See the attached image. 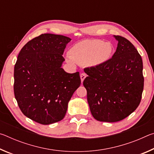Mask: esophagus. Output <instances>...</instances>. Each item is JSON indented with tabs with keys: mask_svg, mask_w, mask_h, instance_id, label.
Listing matches in <instances>:
<instances>
[{
	"mask_svg": "<svg viewBox=\"0 0 154 154\" xmlns=\"http://www.w3.org/2000/svg\"><path fill=\"white\" fill-rule=\"evenodd\" d=\"M80 77H81V81H82V83H83V80L85 79V78L86 77V74L85 73H82L80 75Z\"/></svg>",
	"mask_w": 154,
	"mask_h": 154,
	"instance_id": "esophagus-1",
	"label": "esophagus"
}]
</instances>
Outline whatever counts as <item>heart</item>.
<instances>
[{
  "mask_svg": "<svg viewBox=\"0 0 154 154\" xmlns=\"http://www.w3.org/2000/svg\"><path fill=\"white\" fill-rule=\"evenodd\" d=\"M113 47L109 42L100 39H86L77 42L72 45L66 55L68 63L86 64L96 67L105 63L111 57Z\"/></svg>",
  "mask_w": 154,
  "mask_h": 154,
  "instance_id": "heart-1",
  "label": "heart"
}]
</instances>
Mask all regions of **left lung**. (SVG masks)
<instances>
[{
	"instance_id": "left-lung-1",
	"label": "left lung",
	"mask_w": 154,
	"mask_h": 154,
	"mask_svg": "<svg viewBox=\"0 0 154 154\" xmlns=\"http://www.w3.org/2000/svg\"><path fill=\"white\" fill-rule=\"evenodd\" d=\"M114 37L118 43L112 58L84 69L91 113L100 122H116L130 116L139 105L144 86L141 56L126 38Z\"/></svg>"
}]
</instances>
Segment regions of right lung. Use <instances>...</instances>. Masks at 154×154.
<instances>
[{"mask_svg":"<svg viewBox=\"0 0 154 154\" xmlns=\"http://www.w3.org/2000/svg\"><path fill=\"white\" fill-rule=\"evenodd\" d=\"M71 38L42 34L26 44L14 67V94L23 114L48 125L62 120L68 103L81 84L79 72L62 68L64 49Z\"/></svg>","mask_w":154,"mask_h":154,"instance_id":"add662e5","label":"right lung"}]
</instances>
